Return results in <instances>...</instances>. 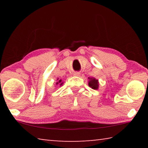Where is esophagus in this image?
<instances>
[{"instance_id":"34e87169","label":"esophagus","mask_w":148,"mask_h":148,"mask_svg":"<svg viewBox=\"0 0 148 148\" xmlns=\"http://www.w3.org/2000/svg\"><path fill=\"white\" fill-rule=\"evenodd\" d=\"M74 76H78L79 75V72H74Z\"/></svg>"}]
</instances>
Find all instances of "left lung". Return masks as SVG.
<instances>
[{
	"label": "left lung",
	"instance_id": "1",
	"mask_svg": "<svg viewBox=\"0 0 148 148\" xmlns=\"http://www.w3.org/2000/svg\"><path fill=\"white\" fill-rule=\"evenodd\" d=\"M89 79H90L89 82V86L90 87H91L92 89H97L99 87V82L98 80L96 79L95 78H90L89 77Z\"/></svg>",
	"mask_w": 148,
	"mask_h": 148
}]
</instances>
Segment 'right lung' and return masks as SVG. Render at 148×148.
Here are the masks:
<instances>
[{"mask_svg":"<svg viewBox=\"0 0 148 148\" xmlns=\"http://www.w3.org/2000/svg\"><path fill=\"white\" fill-rule=\"evenodd\" d=\"M57 80H58V79H57ZM59 84L60 86H62V84H63V82H62V80L61 79H59V82H57V84Z\"/></svg>","mask_w":148,"mask_h":148,"instance_id":"1","label":"right lung"}]
</instances>
